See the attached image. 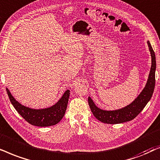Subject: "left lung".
Here are the masks:
<instances>
[{
    "label": "left lung",
    "instance_id": "obj_1",
    "mask_svg": "<svg viewBox=\"0 0 160 160\" xmlns=\"http://www.w3.org/2000/svg\"><path fill=\"white\" fill-rule=\"evenodd\" d=\"M148 48L152 55V67L146 86L137 99L132 103L122 109L107 111L98 108L94 105L92 99L88 97V105L91 112L96 118L105 123L115 124L131 121L135 118L148 103L152 97L155 86V70H156V57L150 42H148Z\"/></svg>",
    "mask_w": 160,
    "mask_h": 160
}]
</instances>
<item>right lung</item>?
<instances>
[{"mask_svg": "<svg viewBox=\"0 0 160 160\" xmlns=\"http://www.w3.org/2000/svg\"><path fill=\"white\" fill-rule=\"evenodd\" d=\"M6 92L10 102L19 114L29 123L37 127H50L58 123L64 116L69 97V91L67 90L55 105L45 109L33 110L20 105L8 89Z\"/></svg>", "mask_w": 160, "mask_h": 160, "instance_id": "1", "label": "right lung"}]
</instances>
